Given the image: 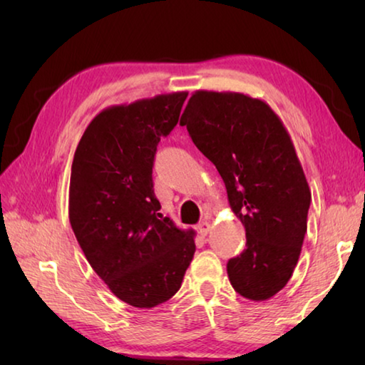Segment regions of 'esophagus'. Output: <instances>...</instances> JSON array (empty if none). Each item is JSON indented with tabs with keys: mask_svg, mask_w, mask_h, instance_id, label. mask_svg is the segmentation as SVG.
<instances>
[{
	"mask_svg": "<svg viewBox=\"0 0 365 365\" xmlns=\"http://www.w3.org/2000/svg\"><path fill=\"white\" fill-rule=\"evenodd\" d=\"M209 230H211V224H209L207 220H201L200 224H197V233H200L201 237H206Z\"/></svg>",
	"mask_w": 365,
	"mask_h": 365,
	"instance_id": "34e87169",
	"label": "esophagus"
}]
</instances>
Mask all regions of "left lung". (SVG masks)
<instances>
[{"mask_svg":"<svg viewBox=\"0 0 365 365\" xmlns=\"http://www.w3.org/2000/svg\"><path fill=\"white\" fill-rule=\"evenodd\" d=\"M180 125L219 170L246 250L227 264L235 292L265 301L287 285L307 230L311 190L289 133L267 103L197 90Z\"/></svg>","mask_w":365,"mask_h":365,"instance_id":"8db88e82","label":"left lung"}]
</instances>
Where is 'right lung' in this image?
Listing matches in <instances>:
<instances>
[{
  "label": "right lung",
  "mask_w": 365,
  "mask_h": 365,
  "mask_svg": "<svg viewBox=\"0 0 365 365\" xmlns=\"http://www.w3.org/2000/svg\"><path fill=\"white\" fill-rule=\"evenodd\" d=\"M187 91L103 109L72 160L69 220L86 261L117 298L138 309L169 301L195 255V230L159 212L153 164Z\"/></svg>",
  "instance_id": "1"
}]
</instances>
